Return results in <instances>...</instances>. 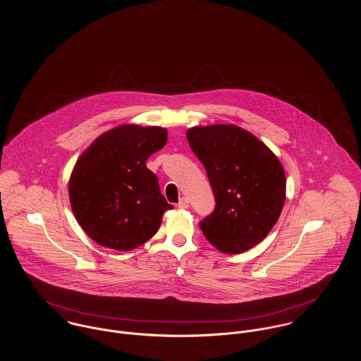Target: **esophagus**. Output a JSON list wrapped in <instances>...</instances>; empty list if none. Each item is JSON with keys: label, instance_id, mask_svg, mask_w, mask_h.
<instances>
[{"label": "esophagus", "instance_id": "esophagus-1", "mask_svg": "<svg viewBox=\"0 0 361 361\" xmlns=\"http://www.w3.org/2000/svg\"><path fill=\"white\" fill-rule=\"evenodd\" d=\"M178 207H179V208H188V207H189V200H188L186 197H182V199L179 200V203H178Z\"/></svg>", "mask_w": 361, "mask_h": 361}]
</instances>
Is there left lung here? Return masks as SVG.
Returning <instances> with one entry per match:
<instances>
[{"label": "left lung", "mask_w": 361, "mask_h": 361, "mask_svg": "<svg viewBox=\"0 0 361 361\" xmlns=\"http://www.w3.org/2000/svg\"><path fill=\"white\" fill-rule=\"evenodd\" d=\"M186 137L215 196V209L200 222L207 240L226 255L255 247L285 203L282 164L255 135L235 125L195 126Z\"/></svg>", "instance_id": "8db88e82"}]
</instances>
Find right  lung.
I'll list each match as a JSON object with an SVG mask.
<instances>
[{"mask_svg": "<svg viewBox=\"0 0 361 361\" xmlns=\"http://www.w3.org/2000/svg\"><path fill=\"white\" fill-rule=\"evenodd\" d=\"M168 139L165 128L122 125L99 136L79 157L69 179V200L82 229L100 246L133 250L157 233L173 207L146 166Z\"/></svg>", "mask_w": 361, "mask_h": 361, "instance_id": "1", "label": "right lung"}]
</instances>
